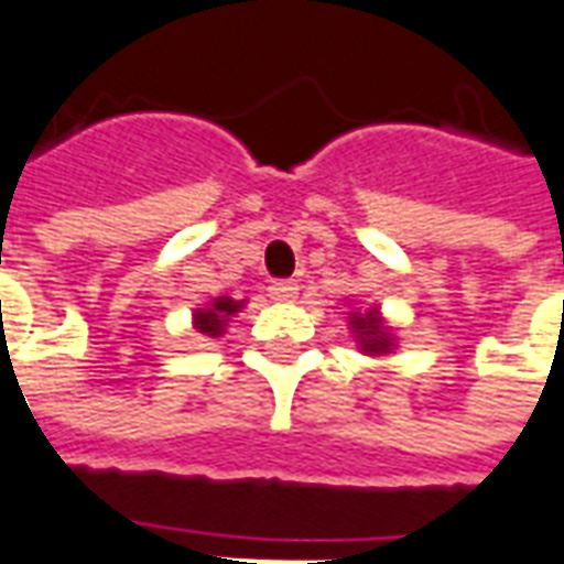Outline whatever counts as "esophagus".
Returning <instances> with one entry per match:
<instances>
[{"mask_svg": "<svg viewBox=\"0 0 564 564\" xmlns=\"http://www.w3.org/2000/svg\"><path fill=\"white\" fill-rule=\"evenodd\" d=\"M269 293L278 302H293L295 295H299V286H295V281H274L269 286Z\"/></svg>", "mask_w": 564, "mask_h": 564, "instance_id": "1", "label": "esophagus"}]
</instances>
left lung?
Segmentation results:
<instances>
[{"label": "left lung", "instance_id": "obj_1", "mask_svg": "<svg viewBox=\"0 0 564 564\" xmlns=\"http://www.w3.org/2000/svg\"><path fill=\"white\" fill-rule=\"evenodd\" d=\"M352 328L361 337V349L365 352H386L388 346H391V337H388V332L382 328V319L373 311L365 316H352Z\"/></svg>", "mask_w": 564, "mask_h": 564}]
</instances>
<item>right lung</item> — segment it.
<instances>
[{"instance_id":"obj_1","label":"right lung","mask_w":564,"mask_h":564,"mask_svg":"<svg viewBox=\"0 0 564 564\" xmlns=\"http://www.w3.org/2000/svg\"><path fill=\"white\" fill-rule=\"evenodd\" d=\"M241 307V302H232V299H218V302L212 304V307H206V311H197L194 314V319H197V328L203 332V335L208 337H218L220 332H224V323H227V316H232L236 311Z\"/></svg>"}]
</instances>
